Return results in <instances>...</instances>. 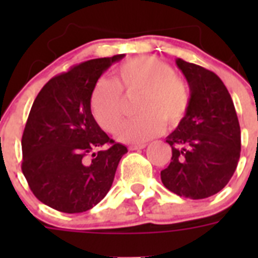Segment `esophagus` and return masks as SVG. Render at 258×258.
Instances as JSON below:
<instances>
[{
	"label": "esophagus",
	"mask_w": 258,
	"mask_h": 258,
	"mask_svg": "<svg viewBox=\"0 0 258 258\" xmlns=\"http://www.w3.org/2000/svg\"><path fill=\"white\" fill-rule=\"evenodd\" d=\"M146 146H147V145H146V143H139V145H131V146H130V147H128V149H130V150H133V151H134V150H142V149H145Z\"/></svg>",
	"instance_id": "obj_1"
}]
</instances>
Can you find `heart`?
<instances>
[{"label": "heart", "mask_w": 258, "mask_h": 258, "mask_svg": "<svg viewBox=\"0 0 258 258\" xmlns=\"http://www.w3.org/2000/svg\"><path fill=\"white\" fill-rule=\"evenodd\" d=\"M117 84L101 78L93 86L89 105L95 120L107 133H115L124 119L125 95L142 93L137 103V117L120 128L117 137L123 142L141 143L157 137L169 127L183 120L190 107L187 84L175 75L167 62L147 56L130 60L116 71Z\"/></svg>", "instance_id": "b5f03b06"}]
</instances>
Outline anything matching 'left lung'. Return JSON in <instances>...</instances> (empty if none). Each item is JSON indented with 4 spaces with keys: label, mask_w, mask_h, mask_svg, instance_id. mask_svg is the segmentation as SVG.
<instances>
[{
    "label": "left lung",
    "mask_w": 258,
    "mask_h": 258,
    "mask_svg": "<svg viewBox=\"0 0 258 258\" xmlns=\"http://www.w3.org/2000/svg\"><path fill=\"white\" fill-rule=\"evenodd\" d=\"M190 87V107L166 142L170 165L162 183L179 197L208 198L228 184L238 165L241 130L232 96L214 72L176 58Z\"/></svg>",
    "instance_id": "8db88e82"
}]
</instances>
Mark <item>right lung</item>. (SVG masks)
<instances>
[{"label": "right lung", "mask_w": 258, "mask_h": 258, "mask_svg": "<svg viewBox=\"0 0 258 258\" xmlns=\"http://www.w3.org/2000/svg\"><path fill=\"white\" fill-rule=\"evenodd\" d=\"M123 57L72 67L50 79L34 99L22 134L21 169L36 198L49 208L70 214L87 212L112 186L127 147L99 127L89 97L103 72Z\"/></svg>", "instance_id": "obj_1"}]
</instances>
